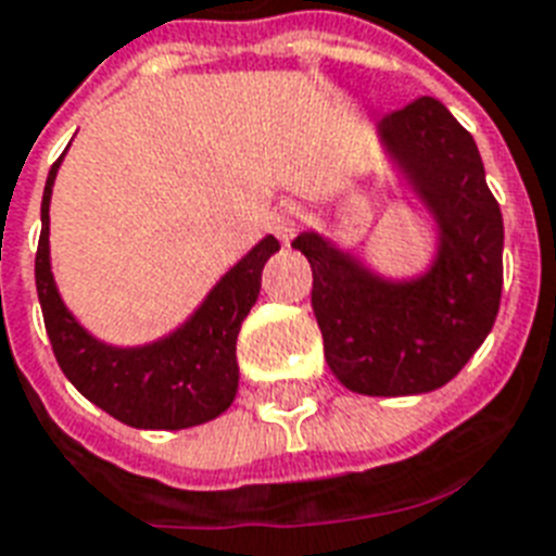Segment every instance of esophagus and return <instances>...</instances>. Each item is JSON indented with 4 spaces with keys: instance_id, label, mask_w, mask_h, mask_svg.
Wrapping results in <instances>:
<instances>
[{
    "instance_id": "34e87169",
    "label": "esophagus",
    "mask_w": 556,
    "mask_h": 556,
    "mask_svg": "<svg viewBox=\"0 0 556 556\" xmlns=\"http://www.w3.org/2000/svg\"><path fill=\"white\" fill-rule=\"evenodd\" d=\"M301 219H304V214H301L299 205H292V202H281V205L273 211V231L278 235V240L290 243L292 235L301 229Z\"/></svg>"
}]
</instances>
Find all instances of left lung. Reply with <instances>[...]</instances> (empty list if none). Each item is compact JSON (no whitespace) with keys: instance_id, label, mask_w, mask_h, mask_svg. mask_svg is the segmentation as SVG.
<instances>
[{"instance_id":"left-lung-1","label":"left lung","mask_w":556,"mask_h":556,"mask_svg":"<svg viewBox=\"0 0 556 556\" xmlns=\"http://www.w3.org/2000/svg\"><path fill=\"white\" fill-rule=\"evenodd\" d=\"M380 139L438 226L429 273L389 281L316 231L292 249L313 269L309 299L337 380L368 397H406L446 386L488 339L505 226L476 141L441 101L417 98L386 115Z\"/></svg>"}]
</instances>
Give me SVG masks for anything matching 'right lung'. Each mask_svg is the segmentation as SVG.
<instances>
[{
    "mask_svg": "<svg viewBox=\"0 0 556 556\" xmlns=\"http://www.w3.org/2000/svg\"><path fill=\"white\" fill-rule=\"evenodd\" d=\"M63 156L51 165L42 191V231L34 261L42 321L58 365L86 400L136 429H188L214 420L238 394V333L257 301L264 264L278 252L266 235L223 275L182 327L141 348L103 345L86 333L60 299L49 261L51 185Z\"/></svg>",
    "mask_w": 556,
    "mask_h": 556,
    "instance_id": "add662e5",
    "label": "right lung"
}]
</instances>
